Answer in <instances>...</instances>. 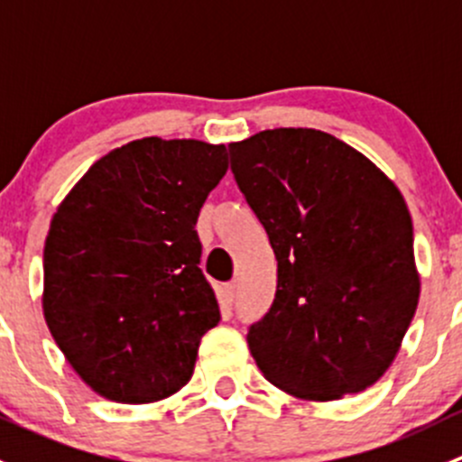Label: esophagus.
Returning a JSON list of instances; mask_svg holds the SVG:
<instances>
[{"instance_id": "34e87169", "label": "esophagus", "mask_w": 462, "mask_h": 462, "mask_svg": "<svg viewBox=\"0 0 462 462\" xmlns=\"http://www.w3.org/2000/svg\"><path fill=\"white\" fill-rule=\"evenodd\" d=\"M218 300H221L223 309H230L232 301H235V283H223L218 288Z\"/></svg>"}]
</instances>
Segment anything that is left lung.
I'll list each match as a JSON object with an SVG mask.
<instances>
[{
	"instance_id": "1",
	"label": "left lung",
	"mask_w": 462,
	"mask_h": 462,
	"mask_svg": "<svg viewBox=\"0 0 462 462\" xmlns=\"http://www.w3.org/2000/svg\"><path fill=\"white\" fill-rule=\"evenodd\" d=\"M230 161L277 257V295L248 333L261 374L309 402L375 384L420 300L400 189L319 129H265L230 143Z\"/></svg>"
}]
</instances>
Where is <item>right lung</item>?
I'll use <instances>...</instances> for the list:
<instances>
[{
    "label": "right lung",
    "mask_w": 462,
    "mask_h": 462,
    "mask_svg": "<svg viewBox=\"0 0 462 462\" xmlns=\"http://www.w3.org/2000/svg\"><path fill=\"white\" fill-rule=\"evenodd\" d=\"M227 171L226 144L158 136L93 162L51 218L42 310L85 384L123 404L183 389L218 324L197 218Z\"/></svg>",
    "instance_id": "1"
}]
</instances>
